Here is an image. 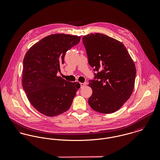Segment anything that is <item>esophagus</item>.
Listing matches in <instances>:
<instances>
[{"label":"esophagus","mask_w":160,"mask_h":160,"mask_svg":"<svg viewBox=\"0 0 160 160\" xmlns=\"http://www.w3.org/2000/svg\"><path fill=\"white\" fill-rule=\"evenodd\" d=\"M80 86H81V88H83L84 86H86V83H80Z\"/></svg>","instance_id":"34e87169"}]
</instances>
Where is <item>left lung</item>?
Instances as JSON below:
<instances>
[{"label":"left lung","mask_w":160,"mask_h":160,"mask_svg":"<svg viewBox=\"0 0 160 160\" xmlns=\"http://www.w3.org/2000/svg\"><path fill=\"white\" fill-rule=\"evenodd\" d=\"M89 65L94 77L89 80L92 94L88 99L91 108L109 114L118 110L132 94L135 64L120 41L100 33L83 37Z\"/></svg>","instance_id":"obj_1"}]
</instances>
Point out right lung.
<instances>
[{
	"instance_id": "1",
	"label": "right lung",
	"mask_w": 160,
	"mask_h": 160,
	"mask_svg": "<svg viewBox=\"0 0 160 160\" xmlns=\"http://www.w3.org/2000/svg\"><path fill=\"white\" fill-rule=\"evenodd\" d=\"M80 36L53 34L41 39L25 55L22 86L27 98L39 112L50 117L71 107L80 85L57 75L66 52L79 43Z\"/></svg>"
}]
</instances>
